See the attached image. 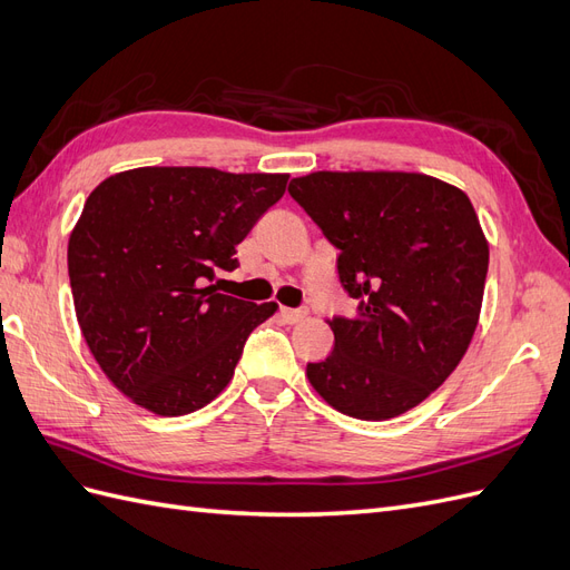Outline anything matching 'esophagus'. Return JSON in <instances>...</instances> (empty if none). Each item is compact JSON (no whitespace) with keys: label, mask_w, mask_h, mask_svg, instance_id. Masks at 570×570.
<instances>
[{"label":"esophagus","mask_w":570,"mask_h":570,"mask_svg":"<svg viewBox=\"0 0 570 570\" xmlns=\"http://www.w3.org/2000/svg\"><path fill=\"white\" fill-rule=\"evenodd\" d=\"M278 314H281V318H283L285 323H297V321H302V318L306 316L304 308H287V306H283Z\"/></svg>","instance_id":"esophagus-1"}]
</instances>
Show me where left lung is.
<instances>
[{"instance_id":"left-lung-1","label":"left lung","mask_w":570,"mask_h":570,"mask_svg":"<svg viewBox=\"0 0 570 570\" xmlns=\"http://www.w3.org/2000/svg\"><path fill=\"white\" fill-rule=\"evenodd\" d=\"M289 197L340 249L354 316H333V354L308 364L323 400L361 421L421 404L475 333L490 247L471 199L423 174L352 170L295 178Z\"/></svg>"}]
</instances>
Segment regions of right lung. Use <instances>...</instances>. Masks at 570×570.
Listing matches in <instances>:
<instances>
[{"instance_id": "right-lung-1", "label": "right lung", "mask_w": 570, "mask_h": 570, "mask_svg": "<svg viewBox=\"0 0 570 570\" xmlns=\"http://www.w3.org/2000/svg\"><path fill=\"white\" fill-rule=\"evenodd\" d=\"M285 174L147 166L99 183L68 239L85 342L109 381L159 416H185L230 383L278 304L216 292L237 245L285 195Z\"/></svg>"}]
</instances>
